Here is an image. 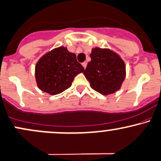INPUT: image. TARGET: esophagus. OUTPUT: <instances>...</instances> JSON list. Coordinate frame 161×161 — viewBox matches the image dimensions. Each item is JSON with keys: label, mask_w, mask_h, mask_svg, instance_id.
<instances>
[{"label": "esophagus", "mask_w": 161, "mask_h": 161, "mask_svg": "<svg viewBox=\"0 0 161 161\" xmlns=\"http://www.w3.org/2000/svg\"><path fill=\"white\" fill-rule=\"evenodd\" d=\"M82 66L84 67V69H86V66H87V63H86V62H84V63H82Z\"/></svg>", "instance_id": "34e87169"}]
</instances>
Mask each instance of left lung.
I'll return each mask as SVG.
<instances>
[{"label": "left lung", "instance_id": "obj_1", "mask_svg": "<svg viewBox=\"0 0 161 161\" xmlns=\"http://www.w3.org/2000/svg\"><path fill=\"white\" fill-rule=\"evenodd\" d=\"M84 75L92 89L104 95L121 89L126 76L125 64L118 54L109 49L95 47L90 54Z\"/></svg>", "mask_w": 161, "mask_h": 161}]
</instances>
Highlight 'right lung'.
Here are the masks:
<instances>
[{"mask_svg": "<svg viewBox=\"0 0 161 161\" xmlns=\"http://www.w3.org/2000/svg\"><path fill=\"white\" fill-rule=\"evenodd\" d=\"M84 72L75 53L59 47L44 54L35 66L38 88L49 95H57L72 86L74 78Z\"/></svg>", "mask_w": 161, "mask_h": 161, "instance_id": "obj_1", "label": "right lung"}]
</instances>
